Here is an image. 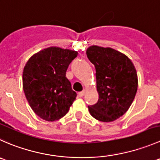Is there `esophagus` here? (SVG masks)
Returning <instances> with one entry per match:
<instances>
[{
	"instance_id": "obj_1",
	"label": "esophagus",
	"mask_w": 160,
	"mask_h": 160,
	"mask_svg": "<svg viewBox=\"0 0 160 160\" xmlns=\"http://www.w3.org/2000/svg\"><path fill=\"white\" fill-rule=\"evenodd\" d=\"M85 90H83V91L78 92V96H79V97H82V96H85Z\"/></svg>"
}]
</instances>
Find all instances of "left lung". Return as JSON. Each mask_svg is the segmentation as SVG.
<instances>
[{"label": "left lung", "mask_w": 160, "mask_h": 160, "mask_svg": "<svg viewBox=\"0 0 160 160\" xmlns=\"http://www.w3.org/2000/svg\"><path fill=\"white\" fill-rule=\"evenodd\" d=\"M96 68L99 99L88 106L90 114L102 122H111L124 115L133 102L138 89V75L132 61L110 47L91 46L86 50Z\"/></svg>", "instance_id": "1"}]
</instances>
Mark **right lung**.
<instances>
[{"label":"right lung","mask_w":160,"mask_h":160,"mask_svg":"<svg viewBox=\"0 0 160 160\" xmlns=\"http://www.w3.org/2000/svg\"><path fill=\"white\" fill-rule=\"evenodd\" d=\"M77 55L75 50L51 47L27 61L22 74L23 90L31 108L42 119H61L76 99L66 72Z\"/></svg>","instance_id":"obj_1"}]
</instances>
